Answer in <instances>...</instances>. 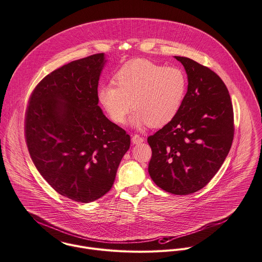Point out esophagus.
I'll use <instances>...</instances> for the list:
<instances>
[{
  "instance_id": "obj_1",
  "label": "esophagus",
  "mask_w": 262,
  "mask_h": 262,
  "mask_svg": "<svg viewBox=\"0 0 262 262\" xmlns=\"http://www.w3.org/2000/svg\"><path fill=\"white\" fill-rule=\"evenodd\" d=\"M132 142H133V144H141V143H143L144 142V138H142V137H140L139 135H135V136H133V138H132Z\"/></svg>"
}]
</instances>
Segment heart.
Instances as JSON below:
<instances>
[{
	"label": "heart",
	"mask_w": 262,
	"mask_h": 262,
	"mask_svg": "<svg viewBox=\"0 0 262 262\" xmlns=\"http://www.w3.org/2000/svg\"><path fill=\"white\" fill-rule=\"evenodd\" d=\"M114 83L98 89V101L115 123L125 121L134 108L132 124L161 127L179 113L187 93V75L177 66L165 67L146 59L124 64L114 75Z\"/></svg>",
	"instance_id": "heart-1"
}]
</instances>
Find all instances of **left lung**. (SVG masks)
Segmentation results:
<instances>
[{
  "label": "left lung",
  "mask_w": 262,
  "mask_h": 262,
  "mask_svg": "<svg viewBox=\"0 0 262 262\" xmlns=\"http://www.w3.org/2000/svg\"><path fill=\"white\" fill-rule=\"evenodd\" d=\"M188 75V91L177 116L148 138L149 174L162 190L189 195L204 188L228 156L234 139L229 91L211 69L174 56Z\"/></svg>",
  "instance_id": "8db88e82"
}]
</instances>
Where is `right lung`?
Segmentation results:
<instances>
[{
	"label": "right lung",
	"instance_id": "add662e5",
	"mask_svg": "<svg viewBox=\"0 0 262 262\" xmlns=\"http://www.w3.org/2000/svg\"><path fill=\"white\" fill-rule=\"evenodd\" d=\"M105 55L72 61L43 77L30 95L25 139L46 182L73 201L93 202L110 191L130 137L98 105Z\"/></svg>",
	"mask_w": 262,
	"mask_h": 262
}]
</instances>
